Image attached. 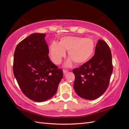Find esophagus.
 <instances>
[{"mask_svg": "<svg viewBox=\"0 0 129 129\" xmlns=\"http://www.w3.org/2000/svg\"><path fill=\"white\" fill-rule=\"evenodd\" d=\"M68 70H63V73L64 74H66L67 73H68Z\"/></svg>", "mask_w": 129, "mask_h": 129, "instance_id": "1", "label": "esophagus"}]
</instances>
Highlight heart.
<instances>
[{
  "mask_svg": "<svg viewBox=\"0 0 129 129\" xmlns=\"http://www.w3.org/2000/svg\"><path fill=\"white\" fill-rule=\"evenodd\" d=\"M67 50L70 58L66 62L67 66L72 65L73 61L76 65H81L92 56L95 51V43L90 38L65 36L60 38L59 43L53 42L49 46L50 58L55 64L61 63Z\"/></svg>",
  "mask_w": 129,
  "mask_h": 129,
  "instance_id": "heart-1",
  "label": "heart"
}]
</instances>
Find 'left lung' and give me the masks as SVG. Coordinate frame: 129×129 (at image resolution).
<instances>
[{"instance_id": "obj_1", "label": "left lung", "mask_w": 129, "mask_h": 129, "mask_svg": "<svg viewBox=\"0 0 129 129\" xmlns=\"http://www.w3.org/2000/svg\"><path fill=\"white\" fill-rule=\"evenodd\" d=\"M113 70L110 48L105 41L99 40L92 58L73 70L76 93L86 100L100 97L108 89Z\"/></svg>"}]
</instances>
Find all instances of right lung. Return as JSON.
<instances>
[{"instance_id":"obj_1","label":"right lung","mask_w":129,"mask_h":129,"mask_svg":"<svg viewBox=\"0 0 129 129\" xmlns=\"http://www.w3.org/2000/svg\"><path fill=\"white\" fill-rule=\"evenodd\" d=\"M45 34L34 33L19 43L14 54L13 73L27 98L42 102L52 98L63 76L51 61Z\"/></svg>"}]
</instances>
